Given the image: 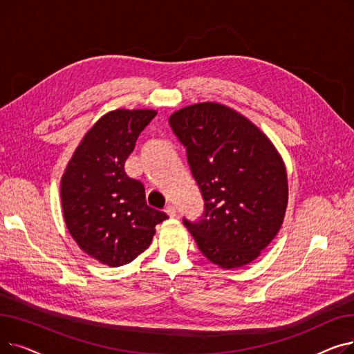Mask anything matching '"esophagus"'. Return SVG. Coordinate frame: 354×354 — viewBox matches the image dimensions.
Here are the masks:
<instances>
[{"mask_svg": "<svg viewBox=\"0 0 354 354\" xmlns=\"http://www.w3.org/2000/svg\"><path fill=\"white\" fill-rule=\"evenodd\" d=\"M165 212H166L167 215H169L171 218H175V216H176V208H175L174 205H171V203L165 208Z\"/></svg>", "mask_w": 354, "mask_h": 354, "instance_id": "34e87169", "label": "esophagus"}]
</instances>
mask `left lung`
I'll return each mask as SVG.
<instances>
[{
  "label": "left lung",
  "instance_id": "1",
  "mask_svg": "<svg viewBox=\"0 0 354 354\" xmlns=\"http://www.w3.org/2000/svg\"><path fill=\"white\" fill-rule=\"evenodd\" d=\"M169 123L205 201L201 221L183 219L185 227L212 264L232 270L252 263L283 225V158L251 120L225 104L187 106Z\"/></svg>",
  "mask_w": 354,
  "mask_h": 354
}]
</instances>
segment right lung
<instances>
[{
  "mask_svg": "<svg viewBox=\"0 0 354 354\" xmlns=\"http://www.w3.org/2000/svg\"><path fill=\"white\" fill-rule=\"evenodd\" d=\"M158 111L118 109L102 116L82 139L60 183L66 227L80 250L109 267L132 263L167 218L146 203L143 183L124 162Z\"/></svg>",
  "mask_w": 354,
  "mask_h": 354,
  "instance_id": "1",
  "label": "right lung"
}]
</instances>
